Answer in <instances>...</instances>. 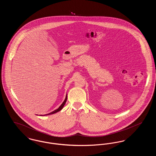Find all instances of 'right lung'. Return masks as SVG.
<instances>
[{
  "instance_id": "obj_1",
  "label": "right lung",
  "mask_w": 156,
  "mask_h": 156,
  "mask_svg": "<svg viewBox=\"0 0 156 156\" xmlns=\"http://www.w3.org/2000/svg\"><path fill=\"white\" fill-rule=\"evenodd\" d=\"M67 95H66V99H65V100L64 101V102H62V104H61L60 106H59V108L57 109H56V110H55V111H54L51 112H50V113H48V114H46V115H45L44 116H46V115H52V114H54V113H57V112H58L60 111L62 108H63V107H64V106L65 105V104L66 103V102H67ZM40 116H42V115H40Z\"/></svg>"
}]
</instances>
